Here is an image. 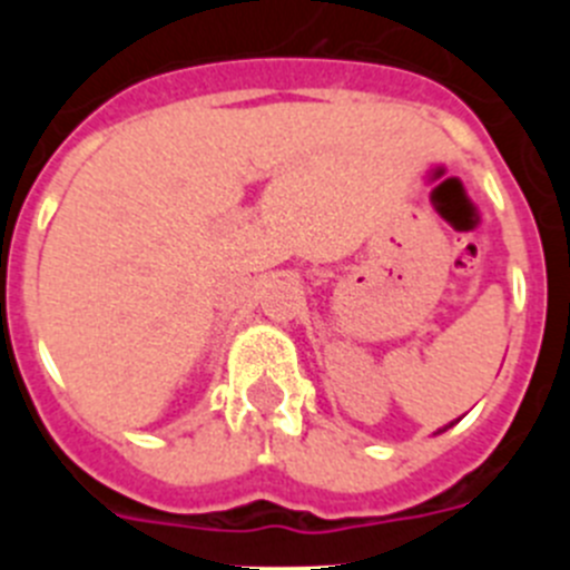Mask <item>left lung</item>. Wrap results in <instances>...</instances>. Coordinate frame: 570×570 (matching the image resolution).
Segmentation results:
<instances>
[{
  "label": "left lung",
  "instance_id": "left-lung-1",
  "mask_svg": "<svg viewBox=\"0 0 570 570\" xmlns=\"http://www.w3.org/2000/svg\"><path fill=\"white\" fill-rule=\"evenodd\" d=\"M451 425H454V422H451ZM451 425H445V428H440V431H436V434H442V431H448V428H451Z\"/></svg>",
  "mask_w": 570,
  "mask_h": 570
}]
</instances>
